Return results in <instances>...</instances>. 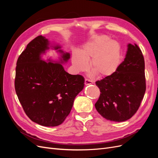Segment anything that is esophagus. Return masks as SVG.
Returning <instances> with one entry per match:
<instances>
[{
    "instance_id": "1",
    "label": "esophagus",
    "mask_w": 158,
    "mask_h": 158,
    "mask_svg": "<svg viewBox=\"0 0 158 158\" xmlns=\"http://www.w3.org/2000/svg\"><path fill=\"white\" fill-rule=\"evenodd\" d=\"M92 84H93L92 81H91V80H88V79H85V85H88Z\"/></svg>"
}]
</instances>
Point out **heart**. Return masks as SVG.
Segmentation results:
<instances>
[{
	"instance_id": "1",
	"label": "heart",
	"mask_w": 158,
	"mask_h": 158,
	"mask_svg": "<svg viewBox=\"0 0 158 158\" xmlns=\"http://www.w3.org/2000/svg\"><path fill=\"white\" fill-rule=\"evenodd\" d=\"M89 66L91 75L106 78L117 70L121 60V47L107 35H96L85 43L72 57V64L76 73L87 70Z\"/></svg>"
}]
</instances>
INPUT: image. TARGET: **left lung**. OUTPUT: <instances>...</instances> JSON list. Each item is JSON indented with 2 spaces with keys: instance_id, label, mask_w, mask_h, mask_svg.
Wrapping results in <instances>:
<instances>
[{
  "instance_id": "left-lung-1",
  "label": "left lung",
  "mask_w": 158,
  "mask_h": 158,
  "mask_svg": "<svg viewBox=\"0 0 158 158\" xmlns=\"http://www.w3.org/2000/svg\"><path fill=\"white\" fill-rule=\"evenodd\" d=\"M145 63L137 45L128 44L125 58L113 75L97 81L98 112L107 120L125 121L137 111L146 92Z\"/></svg>"
}]
</instances>
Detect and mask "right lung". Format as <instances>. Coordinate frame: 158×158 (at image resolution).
Segmentation results:
<instances>
[{"mask_svg":"<svg viewBox=\"0 0 158 158\" xmlns=\"http://www.w3.org/2000/svg\"><path fill=\"white\" fill-rule=\"evenodd\" d=\"M61 48L40 35L27 44L16 63L15 89L19 101L27 117L42 126L63 123L84 86L83 76L65 71L63 64L70 55ZM50 48L60 53L58 61L42 59Z\"/></svg>","mask_w":158,"mask_h":158,"instance_id":"obj_1","label":"right lung"}]
</instances>
